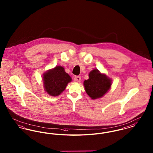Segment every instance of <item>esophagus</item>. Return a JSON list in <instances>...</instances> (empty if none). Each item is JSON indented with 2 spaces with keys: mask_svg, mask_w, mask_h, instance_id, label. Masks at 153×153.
Returning <instances> with one entry per match:
<instances>
[{
  "mask_svg": "<svg viewBox=\"0 0 153 153\" xmlns=\"http://www.w3.org/2000/svg\"><path fill=\"white\" fill-rule=\"evenodd\" d=\"M74 79H75L76 81H77V82H80V80H81V77L79 76H75Z\"/></svg>",
  "mask_w": 153,
  "mask_h": 153,
  "instance_id": "obj_1",
  "label": "esophagus"
}]
</instances>
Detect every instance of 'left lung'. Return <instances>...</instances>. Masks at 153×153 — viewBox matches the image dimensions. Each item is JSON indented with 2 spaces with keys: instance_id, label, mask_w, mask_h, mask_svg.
<instances>
[{
  "instance_id": "8db88e82",
  "label": "left lung",
  "mask_w": 153,
  "mask_h": 153,
  "mask_svg": "<svg viewBox=\"0 0 153 153\" xmlns=\"http://www.w3.org/2000/svg\"><path fill=\"white\" fill-rule=\"evenodd\" d=\"M84 85L88 95L92 99L100 98L107 92L111 85V80L105 74L94 69L89 74V79L85 80Z\"/></svg>"
}]
</instances>
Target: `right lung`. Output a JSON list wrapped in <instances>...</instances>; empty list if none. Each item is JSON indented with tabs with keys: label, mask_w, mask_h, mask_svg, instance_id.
Segmentation results:
<instances>
[{
	"label": "right lung",
	"mask_w": 153,
	"mask_h": 153,
	"mask_svg": "<svg viewBox=\"0 0 153 153\" xmlns=\"http://www.w3.org/2000/svg\"><path fill=\"white\" fill-rule=\"evenodd\" d=\"M43 79L45 91L52 96L61 94L65 90L67 84L72 81L70 76L61 66H56L45 73Z\"/></svg>",
	"instance_id": "right-lung-1"
}]
</instances>
